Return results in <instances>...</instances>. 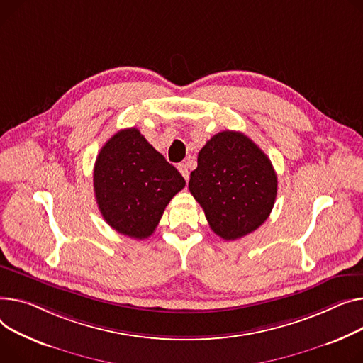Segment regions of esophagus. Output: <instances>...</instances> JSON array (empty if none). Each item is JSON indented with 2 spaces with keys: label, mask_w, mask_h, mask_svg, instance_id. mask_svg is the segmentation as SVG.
<instances>
[{
  "label": "esophagus",
  "mask_w": 363,
  "mask_h": 363,
  "mask_svg": "<svg viewBox=\"0 0 363 363\" xmlns=\"http://www.w3.org/2000/svg\"><path fill=\"white\" fill-rule=\"evenodd\" d=\"M178 171H179L181 175L185 178V181H188V178H189L188 164H186V163H179V164H178Z\"/></svg>",
  "instance_id": "1"
}]
</instances>
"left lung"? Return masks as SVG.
<instances>
[{
  "instance_id": "8db88e82",
  "label": "left lung",
  "mask_w": 363,
  "mask_h": 363,
  "mask_svg": "<svg viewBox=\"0 0 363 363\" xmlns=\"http://www.w3.org/2000/svg\"><path fill=\"white\" fill-rule=\"evenodd\" d=\"M188 188L211 230L235 240L258 229L277 196L274 167L257 144L239 131L213 135L200 150Z\"/></svg>"
}]
</instances>
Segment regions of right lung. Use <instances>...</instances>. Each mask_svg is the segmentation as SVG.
Returning <instances> with one entry per match:
<instances>
[{"label":"right lung","mask_w":363,"mask_h":363,"mask_svg":"<svg viewBox=\"0 0 363 363\" xmlns=\"http://www.w3.org/2000/svg\"><path fill=\"white\" fill-rule=\"evenodd\" d=\"M93 186L106 223L125 236L144 239L155 232L185 179L137 128H125L96 157Z\"/></svg>","instance_id":"right-lung-1"}]
</instances>
